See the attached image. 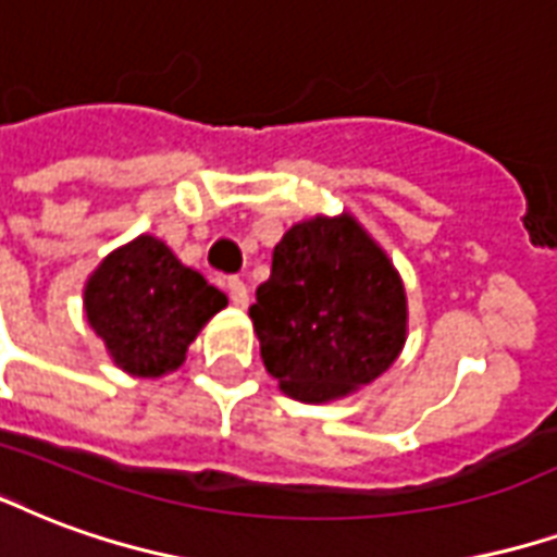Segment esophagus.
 <instances>
[{
    "label": "esophagus",
    "instance_id": "34e87169",
    "mask_svg": "<svg viewBox=\"0 0 557 557\" xmlns=\"http://www.w3.org/2000/svg\"><path fill=\"white\" fill-rule=\"evenodd\" d=\"M226 289H230V300H233V307H238V310H245V307H247V286H245V280L226 277Z\"/></svg>",
    "mask_w": 557,
    "mask_h": 557
}]
</instances>
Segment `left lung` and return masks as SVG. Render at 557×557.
Masks as SVG:
<instances>
[{"instance_id": "left-lung-1", "label": "left lung", "mask_w": 557, "mask_h": 557, "mask_svg": "<svg viewBox=\"0 0 557 557\" xmlns=\"http://www.w3.org/2000/svg\"><path fill=\"white\" fill-rule=\"evenodd\" d=\"M250 319L280 389L312 405L333 401L401 354L405 283L351 215H315L280 238Z\"/></svg>"}]
</instances>
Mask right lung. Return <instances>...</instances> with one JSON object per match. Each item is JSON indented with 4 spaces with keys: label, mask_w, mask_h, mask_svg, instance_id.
<instances>
[{
    "label": "right lung",
    "mask_w": 557,
    "mask_h": 557,
    "mask_svg": "<svg viewBox=\"0 0 557 557\" xmlns=\"http://www.w3.org/2000/svg\"><path fill=\"white\" fill-rule=\"evenodd\" d=\"M224 307V292L152 236L117 247L85 286L88 324L114 366L135 377L180 369L200 327Z\"/></svg>",
    "instance_id": "right-lung-1"
}]
</instances>
